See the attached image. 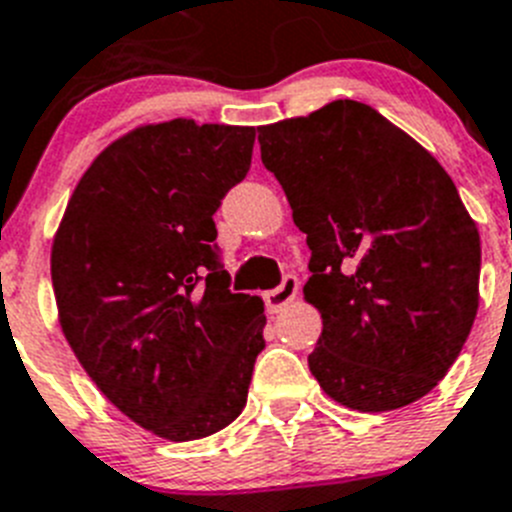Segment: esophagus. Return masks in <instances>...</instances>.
I'll return each mask as SVG.
<instances>
[{
    "label": "esophagus",
    "instance_id": "34e87169",
    "mask_svg": "<svg viewBox=\"0 0 512 512\" xmlns=\"http://www.w3.org/2000/svg\"><path fill=\"white\" fill-rule=\"evenodd\" d=\"M296 293H299V278H296V275H286L281 281V286L265 293L262 301H265V309H268L270 314H275V311H281L283 306L291 304V301L296 299Z\"/></svg>",
    "mask_w": 512,
    "mask_h": 512
}]
</instances>
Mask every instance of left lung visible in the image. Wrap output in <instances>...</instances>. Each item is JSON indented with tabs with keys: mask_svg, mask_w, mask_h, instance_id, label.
Returning a JSON list of instances; mask_svg holds the SVG:
<instances>
[{
	"mask_svg": "<svg viewBox=\"0 0 512 512\" xmlns=\"http://www.w3.org/2000/svg\"><path fill=\"white\" fill-rule=\"evenodd\" d=\"M257 133L311 250L304 296L322 314L314 379L361 412L425 397L479 306V231L448 172L355 100Z\"/></svg>",
	"mask_w": 512,
	"mask_h": 512,
	"instance_id": "8db88e82",
	"label": "left lung"
}]
</instances>
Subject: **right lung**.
I'll use <instances>...</instances> for the list:
<instances>
[{
    "label": "right lung",
    "instance_id": "right-lung-1",
    "mask_svg": "<svg viewBox=\"0 0 512 512\" xmlns=\"http://www.w3.org/2000/svg\"><path fill=\"white\" fill-rule=\"evenodd\" d=\"M255 128L177 118L110 144L53 239L61 330L141 428L195 441L242 415L265 306L231 293L213 213L250 172Z\"/></svg>",
    "mask_w": 512,
    "mask_h": 512
}]
</instances>
